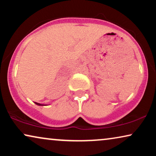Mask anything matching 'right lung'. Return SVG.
Masks as SVG:
<instances>
[{
    "label": "right lung",
    "mask_w": 156,
    "mask_h": 156,
    "mask_svg": "<svg viewBox=\"0 0 156 156\" xmlns=\"http://www.w3.org/2000/svg\"><path fill=\"white\" fill-rule=\"evenodd\" d=\"M35 104H37V105H40V106L43 105V104H39V103H37V102H35Z\"/></svg>",
    "instance_id": "1"
}]
</instances>
